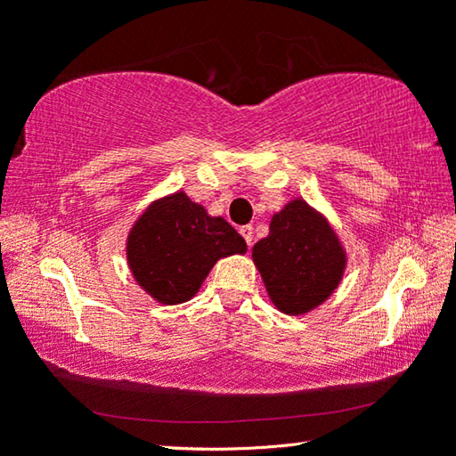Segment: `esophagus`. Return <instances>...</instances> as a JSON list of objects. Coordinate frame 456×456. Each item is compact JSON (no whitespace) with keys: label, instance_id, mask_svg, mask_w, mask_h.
I'll return each instance as SVG.
<instances>
[{"label":"esophagus","instance_id":"1","mask_svg":"<svg viewBox=\"0 0 456 456\" xmlns=\"http://www.w3.org/2000/svg\"><path fill=\"white\" fill-rule=\"evenodd\" d=\"M239 233L243 235V239H245V243H247V245H251V243H253V227H251V225H243L241 229H239Z\"/></svg>","mask_w":456,"mask_h":456}]
</instances>
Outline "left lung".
Here are the masks:
<instances>
[{
    "label": "left lung",
    "instance_id": "obj_1",
    "mask_svg": "<svg viewBox=\"0 0 456 456\" xmlns=\"http://www.w3.org/2000/svg\"><path fill=\"white\" fill-rule=\"evenodd\" d=\"M269 297L283 314L314 310L342 280L346 256L331 227L305 200L273 215L269 235L253 247Z\"/></svg>",
    "mask_w": 456,
    "mask_h": 456
}]
</instances>
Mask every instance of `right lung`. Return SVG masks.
Wrapping results in <instances>:
<instances>
[{
	"instance_id": "obj_1",
	"label": "right lung",
	"mask_w": 456,
	"mask_h": 456,
	"mask_svg": "<svg viewBox=\"0 0 456 456\" xmlns=\"http://www.w3.org/2000/svg\"><path fill=\"white\" fill-rule=\"evenodd\" d=\"M245 239L184 192L160 199L136 221L126 251L134 280L160 304L191 299L217 259L245 253Z\"/></svg>"
}]
</instances>
